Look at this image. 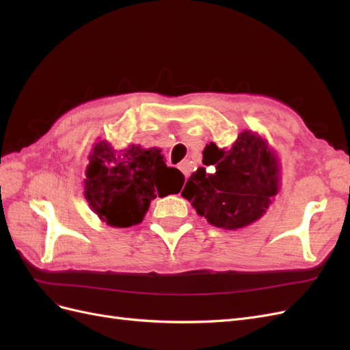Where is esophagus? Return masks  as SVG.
<instances>
[{
  "instance_id": "obj_1",
  "label": "esophagus",
  "mask_w": 350,
  "mask_h": 350,
  "mask_svg": "<svg viewBox=\"0 0 350 350\" xmlns=\"http://www.w3.org/2000/svg\"><path fill=\"white\" fill-rule=\"evenodd\" d=\"M178 167H179V171H181V172L184 174L185 178L189 176V163H188V162H181V163H179Z\"/></svg>"
}]
</instances>
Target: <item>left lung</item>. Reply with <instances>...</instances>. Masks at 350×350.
Segmentation results:
<instances>
[{"instance_id":"obj_1","label":"left lung","mask_w":350,"mask_h":350,"mask_svg":"<svg viewBox=\"0 0 350 350\" xmlns=\"http://www.w3.org/2000/svg\"><path fill=\"white\" fill-rule=\"evenodd\" d=\"M211 154L216 172L198 167L181 196L191 201L200 216L224 229H239L260 219L279 191L278 156L267 142L250 130L238 134L230 149L215 143L203 152Z\"/></svg>"}]
</instances>
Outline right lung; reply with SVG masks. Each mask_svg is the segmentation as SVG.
I'll return each instance as SVG.
<instances>
[{"mask_svg": "<svg viewBox=\"0 0 350 350\" xmlns=\"http://www.w3.org/2000/svg\"><path fill=\"white\" fill-rule=\"evenodd\" d=\"M185 178L165 163L161 149L131 144L115 152L108 142L94 144L84 179L90 208L109 226L139 225L150 201L181 191Z\"/></svg>", "mask_w": 350, "mask_h": 350, "instance_id": "1", "label": "right lung"}]
</instances>
